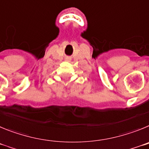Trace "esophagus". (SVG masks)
<instances>
[{
    "label": "esophagus",
    "instance_id": "34e87169",
    "mask_svg": "<svg viewBox=\"0 0 149 149\" xmlns=\"http://www.w3.org/2000/svg\"><path fill=\"white\" fill-rule=\"evenodd\" d=\"M67 60H68V61H70V58H67Z\"/></svg>",
    "mask_w": 149,
    "mask_h": 149
}]
</instances>
